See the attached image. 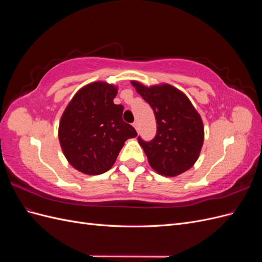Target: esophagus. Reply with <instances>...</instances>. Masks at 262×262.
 <instances>
[{"mask_svg": "<svg viewBox=\"0 0 262 262\" xmlns=\"http://www.w3.org/2000/svg\"><path fill=\"white\" fill-rule=\"evenodd\" d=\"M133 126H134V129H136L139 132V122L138 121H134L133 122Z\"/></svg>", "mask_w": 262, "mask_h": 262, "instance_id": "1", "label": "esophagus"}]
</instances>
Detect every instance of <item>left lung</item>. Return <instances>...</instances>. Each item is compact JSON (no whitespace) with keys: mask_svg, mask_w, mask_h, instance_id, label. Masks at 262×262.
I'll return each instance as SVG.
<instances>
[{"mask_svg":"<svg viewBox=\"0 0 262 262\" xmlns=\"http://www.w3.org/2000/svg\"><path fill=\"white\" fill-rule=\"evenodd\" d=\"M131 84L152 107L156 119L155 138L149 142L138 139L150 167L165 177H175L191 168L204 141L202 119L191 101L169 84Z\"/></svg>","mask_w":262,"mask_h":262,"instance_id":"left-lung-1","label":"left lung"}]
</instances>
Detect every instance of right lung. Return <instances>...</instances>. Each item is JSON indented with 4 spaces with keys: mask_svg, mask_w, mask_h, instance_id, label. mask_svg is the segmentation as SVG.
Instances as JSON below:
<instances>
[{
    "mask_svg": "<svg viewBox=\"0 0 262 262\" xmlns=\"http://www.w3.org/2000/svg\"><path fill=\"white\" fill-rule=\"evenodd\" d=\"M118 87L93 82L78 90L63 112L59 141L68 162L86 175L113 167L124 142L137 131L122 120L123 106L114 104Z\"/></svg>",
    "mask_w": 262,
    "mask_h": 262,
    "instance_id": "obj_1",
    "label": "right lung"
}]
</instances>
